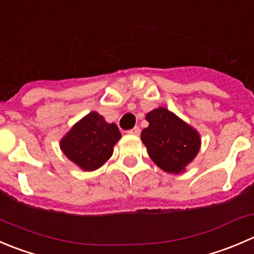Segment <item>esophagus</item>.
Wrapping results in <instances>:
<instances>
[{
  "label": "esophagus",
  "instance_id": "34e87169",
  "mask_svg": "<svg viewBox=\"0 0 254 254\" xmlns=\"http://www.w3.org/2000/svg\"><path fill=\"white\" fill-rule=\"evenodd\" d=\"M129 134H131V135H139L140 134V127H132L131 130H129Z\"/></svg>",
  "mask_w": 254,
  "mask_h": 254
}]
</instances>
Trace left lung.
<instances>
[{
	"mask_svg": "<svg viewBox=\"0 0 254 254\" xmlns=\"http://www.w3.org/2000/svg\"><path fill=\"white\" fill-rule=\"evenodd\" d=\"M146 120L141 140L152 161L170 174L184 172L200 151V134L166 108L151 110Z\"/></svg>",
	"mask_w": 254,
	"mask_h": 254,
	"instance_id": "obj_1",
	"label": "left lung"
}]
</instances>
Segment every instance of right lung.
<instances>
[{
    "label": "right lung",
    "instance_id": "add662e5",
    "mask_svg": "<svg viewBox=\"0 0 254 254\" xmlns=\"http://www.w3.org/2000/svg\"><path fill=\"white\" fill-rule=\"evenodd\" d=\"M122 137L114 123L109 124L97 112L75 123L61 140L63 154L84 171H94L105 164Z\"/></svg>",
    "mask_w": 254,
    "mask_h": 254
}]
</instances>
